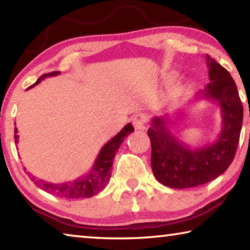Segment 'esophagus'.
<instances>
[{
    "mask_svg": "<svg viewBox=\"0 0 250 250\" xmlns=\"http://www.w3.org/2000/svg\"><path fill=\"white\" fill-rule=\"evenodd\" d=\"M147 121V117L146 113H138L132 119V124L135 130H143Z\"/></svg>",
    "mask_w": 250,
    "mask_h": 250,
    "instance_id": "34e87169",
    "label": "esophagus"
}]
</instances>
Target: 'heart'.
<instances>
[{
	"instance_id": "1",
	"label": "heart",
	"mask_w": 250,
	"mask_h": 250,
	"mask_svg": "<svg viewBox=\"0 0 250 250\" xmlns=\"http://www.w3.org/2000/svg\"><path fill=\"white\" fill-rule=\"evenodd\" d=\"M175 78V75L173 73H168L166 75V77H164V82L170 83L171 82H173V79ZM186 88H188V83H183V82H180L177 83L174 87H173V90H172V97L174 99H179L180 97L184 94Z\"/></svg>"
}]
</instances>
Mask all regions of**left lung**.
Here are the masks:
<instances>
[{
    "instance_id": "left-lung-1",
    "label": "left lung",
    "mask_w": 250,
    "mask_h": 250,
    "mask_svg": "<svg viewBox=\"0 0 250 250\" xmlns=\"http://www.w3.org/2000/svg\"><path fill=\"white\" fill-rule=\"evenodd\" d=\"M209 83L201 97L217 103L222 111V130L216 140L192 147L168 129L171 116L155 117L147 130L155 179L172 188H188L213 181L225 172L234 160L243 125L244 109L230 74L206 55Z\"/></svg>"
}]
</instances>
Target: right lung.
I'll return each mask as SVG.
<instances>
[{
	"label": "right lung",
	"mask_w": 250,
	"mask_h": 250,
	"mask_svg": "<svg viewBox=\"0 0 250 250\" xmlns=\"http://www.w3.org/2000/svg\"><path fill=\"white\" fill-rule=\"evenodd\" d=\"M59 74H61L59 71H53V73L42 75L37 79V82L29 86L27 89L35 87L37 83H40L45 78L53 77V76H57ZM132 131H134L132 125L128 124L125 125L119 133L101 147L91 170L86 175L79 177L77 180L73 182H65V183L61 184H54L37 179L35 176L31 177V179L37 188L49 194H53L55 196L66 198V200H77V198H88L94 196L103 191L105 185L108 184L110 176H111V167L117 151L119 150L121 143L125 141V138ZM14 140L15 145H18V128L14 129Z\"/></svg>",
	"instance_id": "obj_1"
}]
</instances>
